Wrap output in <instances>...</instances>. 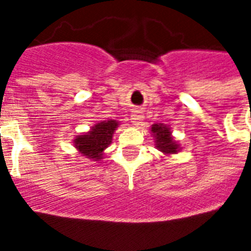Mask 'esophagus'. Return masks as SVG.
Instances as JSON below:
<instances>
[{
    "label": "esophagus",
    "instance_id": "esophagus-1",
    "mask_svg": "<svg viewBox=\"0 0 251 251\" xmlns=\"http://www.w3.org/2000/svg\"><path fill=\"white\" fill-rule=\"evenodd\" d=\"M142 121H143V115L141 113H136V114L132 115V118H130V122H132L133 126H136V127H139L142 124Z\"/></svg>",
    "mask_w": 251,
    "mask_h": 251
}]
</instances>
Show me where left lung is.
Wrapping results in <instances>:
<instances>
[{
	"label": "left lung",
	"mask_w": 251,
	"mask_h": 251,
	"mask_svg": "<svg viewBox=\"0 0 251 251\" xmlns=\"http://www.w3.org/2000/svg\"><path fill=\"white\" fill-rule=\"evenodd\" d=\"M151 133L154 138V146L158 151H161L165 156H172L181 151V145L174 138L172 130L167 124L156 123L152 124Z\"/></svg>",
	"instance_id": "1"
}]
</instances>
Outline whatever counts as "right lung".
<instances>
[{
	"label": "right lung",
	"instance_id": "right-lung-1",
	"mask_svg": "<svg viewBox=\"0 0 251 251\" xmlns=\"http://www.w3.org/2000/svg\"><path fill=\"white\" fill-rule=\"evenodd\" d=\"M118 126L119 122L114 119L95 123L90 127L89 132L75 136V139H73L74 147L85 158L94 162L101 161L104 158V151L112 143L113 134Z\"/></svg>",
	"mask_w": 251,
	"mask_h": 251
}]
</instances>
